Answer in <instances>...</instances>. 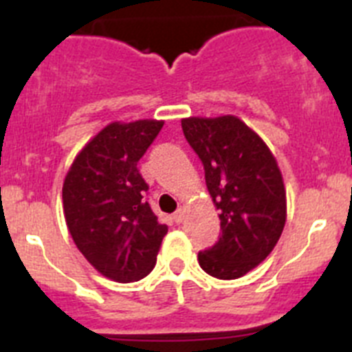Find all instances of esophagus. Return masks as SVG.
Here are the masks:
<instances>
[{"instance_id":"esophagus-1","label":"esophagus","mask_w":352,"mask_h":352,"mask_svg":"<svg viewBox=\"0 0 352 352\" xmlns=\"http://www.w3.org/2000/svg\"><path fill=\"white\" fill-rule=\"evenodd\" d=\"M183 219H185V210H183V208H179V210L174 213V222L182 223Z\"/></svg>"}]
</instances>
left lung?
<instances>
[{
	"label": "left lung",
	"mask_w": 352,
	"mask_h": 352,
	"mask_svg": "<svg viewBox=\"0 0 352 352\" xmlns=\"http://www.w3.org/2000/svg\"><path fill=\"white\" fill-rule=\"evenodd\" d=\"M182 129L220 211L222 236L199 252V264L214 278L234 280L263 263L284 231L280 169L263 139L236 116L186 118Z\"/></svg>",
	"instance_id": "obj_1"
}]
</instances>
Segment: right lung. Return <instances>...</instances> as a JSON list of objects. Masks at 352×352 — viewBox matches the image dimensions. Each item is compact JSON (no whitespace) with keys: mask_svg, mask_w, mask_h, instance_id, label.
I'll list each match as a JSON object with an SVG mask.
<instances>
[{"mask_svg":"<svg viewBox=\"0 0 352 352\" xmlns=\"http://www.w3.org/2000/svg\"><path fill=\"white\" fill-rule=\"evenodd\" d=\"M164 121L111 123L76 157L63 183V211L74 243L111 280H141L155 268L167 226L146 201L138 169Z\"/></svg>","mask_w":352,"mask_h":352,"instance_id":"obj_1","label":"right lung"}]
</instances>
